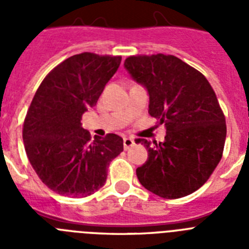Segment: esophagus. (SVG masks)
Listing matches in <instances>:
<instances>
[{
    "instance_id": "esophagus-1",
    "label": "esophagus",
    "mask_w": 249,
    "mask_h": 249,
    "mask_svg": "<svg viewBox=\"0 0 249 249\" xmlns=\"http://www.w3.org/2000/svg\"><path fill=\"white\" fill-rule=\"evenodd\" d=\"M133 144H135V140H133V138L131 137L123 138V147H124V149H129Z\"/></svg>"
}]
</instances>
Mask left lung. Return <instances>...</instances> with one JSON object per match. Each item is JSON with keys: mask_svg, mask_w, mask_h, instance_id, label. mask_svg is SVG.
Here are the masks:
<instances>
[{"mask_svg": "<svg viewBox=\"0 0 249 249\" xmlns=\"http://www.w3.org/2000/svg\"><path fill=\"white\" fill-rule=\"evenodd\" d=\"M124 67L149 93L148 113L166 126L164 142L138 138L148 158L136 169L141 184L176 199L203 186L223 155L226 117L206 77L172 54H136Z\"/></svg>", "mask_w": 249, "mask_h": 249, "instance_id": "8db88e82", "label": "left lung"}]
</instances>
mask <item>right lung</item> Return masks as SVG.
Masks as SVG:
<instances>
[{
	"mask_svg": "<svg viewBox=\"0 0 249 249\" xmlns=\"http://www.w3.org/2000/svg\"><path fill=\"white\" fill-rule=\"evenodd\" d=\"M121 56L83 52L56 67L39 85L26 114L22 137L39 179L53 192L87 197L105 184L107 168L123 151V140L108 133L91 141L82 114L97 103Z\"/></svg>",
	"mask_w": 249,
	"mask_h": 249,
	"instance_id": "1",
	"label": "right lung"
}]
</instances>
